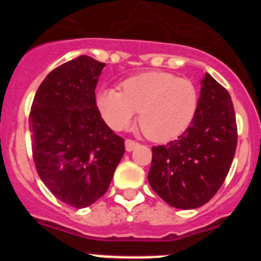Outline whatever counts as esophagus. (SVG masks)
I'll return each mask as SVG.
<instances>
[{"label": "esophagus", "instance_id": "34e87169", "mask_svg": "<svg viewBox=\"0 0 261 261\" xmlns=\"http://www.w3.org/2000/svg\"><path fill=\"white\" fill-rule=\"evenodd\" d=\"M136 146H138V142L137 141H135V140H130V138L125 140V149H126V151H132Z\"/></svg>", "mask_w": 261, "mask_h": 261}]
</instances>
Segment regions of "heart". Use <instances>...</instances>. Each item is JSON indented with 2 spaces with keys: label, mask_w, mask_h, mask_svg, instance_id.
Returning a JSON list of instances; mask_svg holds the SVG:
<instances>
[{
  "label": "heart",
  "mask_w": 261,
  "mask_h": 261,
  "mask_svg": "<svg viewBox=\"0 0 261 261\" xmlns=\"http://www.w3.org/2000/svg\"><path fill=\"white\" fill-rule=\"evenodd\" d=\"M98 108L111 128L123 130L140 112L138 125L154 141L177 137L192 123L199 106L195 84L168 71H146L128 78L117 89H105Z\"/></svg>",
  "instance_id": "heart-1"
}]
</instances>
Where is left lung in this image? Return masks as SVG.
<instances>
[{
  "instance_id": "left-lung-1",
  "label": "left lung",
  "mask_w": 261,
  "mask_h": 261,
  "mask_svg": "<svg viewBox=\"0 0 261 261\" xmlns=\"http://www.w3.org/2000/svg\"><path fill=\"white\" fill-rule=\"evenodd\" d=\"M201 85L191 125L177 140L151 147L147 180L161 199L177 209L206 204L225 181L237 150L231 96L208 73Z\"/></svg>"
}]
</instances>
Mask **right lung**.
Segmentation results:
<instances>
[{
  "label": "right lung",
  "instance_id": "right-lung-1",
  "mask_svg": "<svg viewBox=\"0 0 261 261\" xmlns=\"http://www.w3.org/2000/svg\"><path fill=\"white\" fill-rule=\"evenodd\" d=\"M105 66L86 55L57 66L40 84L30 111L36 171L60 201L77 209L107 192L125 151L124 138L96 107Z\"/></svg>",
  "mask_w": 261,
  "mask_h": 261
}]
</instances>
